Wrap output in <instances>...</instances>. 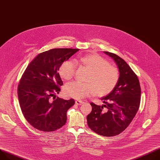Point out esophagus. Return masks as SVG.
Returning <instances> with one entry per match:
<instances>
[{"label": "esophagus", "instance_id": "1", "mask_svg": "<svg viewBox=\"0 0 160 160\" xmlns=\"http://www.w3.org/2000/svg\"><path fill=\"white\" fill-rule=\"evenodd\" d=\"M75 103L77 105H82L83 103V101H82L81 100H77L75 101Z\"/></svg>", "mask_w": 160, "mask_h": 160}]
</instances>
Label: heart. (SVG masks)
<instances>
[{"mask_svg": "<svg viewBox=\"0 0 160 160\" xmlns=\"http://www.w3.org/2000/svg\"><path fill=\"white\" fill-rule=\"evenodd\" d=\"M75 62H80L89 70L86 76V82H72L66 84L64 88L66 96L77 99L90 96L94 92L98 96H104L110 94L117 85L119 74L115 67L99 55L91 53L79 57ZM75 62L68 60L62 63L59 69L60 76L66 80H69L75 75Z\"/></svg>", "mask_w": 160, "mask_h": 160, "instance_id": "heart-1", "label": "heart"}]
</instances>
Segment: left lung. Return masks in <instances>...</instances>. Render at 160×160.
Instances as JSON below:
<instances>
[{"label": "left lung", "mask_w": 160, "mask_h": 160, "mask_svg": "<svg viewBox=\"0 0 160 160\" xmlns=\"http://www.w3.org/2000/svg\"><path fill=\"white\" fill-rule=\"evenodd\" d=\"M104 53L118 65L119 82L110 94L101 99L104 105L91 103L92 108L87 120L89 128L97 134L113 137L122 132L133 119L140 106L141 89L137 75L122 58Z\"/></svg>", "instance_id": "left-lung-1"}]
</instances>
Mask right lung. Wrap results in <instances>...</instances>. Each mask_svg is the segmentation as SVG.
Masks as SVG:
<instances>
[{"label": "right lung", "instance_id": "1", "mask_svg": "<svg viewBox=\"0 0 160 160\" xmlns=\"http://www.w3.org/2000/svg\"><path fill=\"white\" fill-rule=\"evenodd\" d=\"M78 50L53 48L42 52L24 71L18 86L20 106L26 120L36 129L50 132L66 124L67 111L75 101L55 97L63 85L58 71L62 62Z\"/></svg>", "mask_w": 160, "mask_h": 160}]
</instances>
